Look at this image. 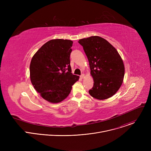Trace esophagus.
<instances>
[{"instance_id":"34e87169","label":"esophagus","mask_w":151,"mask_h":151,"mask_svg":"<svg viewBox=\"0 0 151 151\" xmlns=\"http://www.w3.org/2000/svg\"><path fill=\"white\" fill-rule=\"evenodd\" d=\"M81 78L82 79H83V78H85V75H84V74H82V75H81Z\"/></svg>"}]
</instances>
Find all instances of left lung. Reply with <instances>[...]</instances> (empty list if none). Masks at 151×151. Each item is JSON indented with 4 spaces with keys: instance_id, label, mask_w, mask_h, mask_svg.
Instances as JSON below:
<instances>
[{
    "instance_id": "1",
    "label": "left lung",
    "mask_w": 151,
    "mask_h": 151,
    "mask_svg": "<svg viewBox=\"0 0 151 151\" xmlns=\"http://www.w3.org/2000/svg\"><path fill=\"white\" fill-rule=\"evenodd\" d=\"M78 42L88 58L94 81L89 94L101 100L111 97L124 80L125 67L121 55L108 41L98 36L81 39Z\"/></svg>"
}]
</instances>
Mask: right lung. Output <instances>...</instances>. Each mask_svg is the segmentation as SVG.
I'll return each mask as SVG.
<instances>
[{
  "label": "right lung",
  "instance_id": "1",
  "mask_svg": "<svg viewBox=\"0 0 151 151\" xmlns=\"http://www.w3.org/2000/svg\"><path fill=\"white\" fill-rule=\"evenodd\" d=\"M73 41L52 39L43 45L33 56L30 78L35 89L45 100L58 103L70 94L79 76L73 75L70 55Z\"/></svg>",
  "mask_w": 151,
  "mask_h": 151
}]
</instances>
